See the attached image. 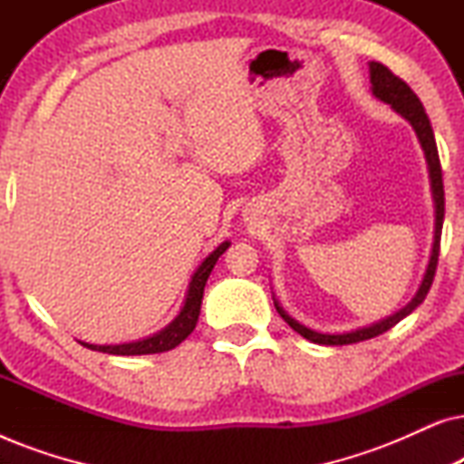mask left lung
Listing matches in <instances>:
<instances>
[{"label": "left lung", "instance_id": "obj_1", "mask_svg": "<svg viewBox=\"0 0 464 464\" xmlns=\"http://www.w3.org/2000/svg\"><path fill=\"white\" fill-rule=\"evenodd\" d=\"M370 82H372V92L373 97L389 103L392 110L408 120L411 124V129L416 130L418 141H420L422 150H424V158H427L429 164V177H430V192H433V200H435V237H433V249H430V257H429V266L427 272H424L420 287H418L416 295L411 297V302L405 304L401 310H397L395 314L386 316V319L372 323L370 327H359L354 332L348 334H319L313 332V329L304 327L297 323L295 319L285 313V310L278 306V302L275 300V306L278 310V314L283 316L285 323H289V327L297 332L304 338L314 342V344H325V346H342V344H354V342H363L370 338H376V335L389 332L391 327H395L399 321L405 319L411 310H416L427 297L430 285H433L435 278V270H437V257H440V243H441V227H443V213H446V198H443V179H441V164H440V154H437V145H435V135L433 129H430L429 116L424 111V107L420 103V99L416 97V92L405 84L401 78H397L395 73L391 72L389 67H384L382 63L372 61L370 63Z\"/></svg>", "mask_w": 464, "mask_h": 464}]
</instances>
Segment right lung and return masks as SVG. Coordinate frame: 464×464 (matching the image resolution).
Masks as SVG:
<instances>
[{
  "label": "right lung",
  "mask_w": 464,
  "mask_h": 464,
  "mask_svg": "<svg viewBox=\"0 0 464 464\" xmlns=\"http://www.w3.org/2000/svg\"><path fill=\"white\" fill-rule=\"evenodd\" d=\"M227 246H230V243L226 240V243H221L211 256L205 257V262L198 266V270L194 272L192 281H189L186 302H183L179 314H177L175 319L170 321L167 327L160 329L158 334L148 335V338L143 340L126 342V344H88V342H80V344L91 348V351L110 353V354H154V353H167L170 348L179 346L181 342L194 332L196 323H198L207 278L211 275L213 266L218 264L219 256L227 249Z\"/></svg>",
  "instance_id": "1"
}]
</instances>
